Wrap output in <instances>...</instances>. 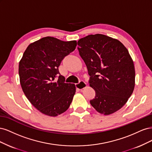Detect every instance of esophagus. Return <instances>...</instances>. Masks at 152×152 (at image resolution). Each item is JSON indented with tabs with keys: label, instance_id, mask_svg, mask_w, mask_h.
<instances>
[{
	"label": "esophagus",
	"instance_id": "34e87169",
	"mask_svg": "<svg viewBox=\"0 0 152 152\" xmlns=\"http://www.w3.org/2000/svg\"><path fill=\"white\" fill-rule=\"evenodd\" d=\"M75 87L77 89H79V90H82L87 87V84L84 81H80L79 83L75 84Z\"/></svg>",
	"mask_w": 152,
	"mask_h": 152
}]
</instances>
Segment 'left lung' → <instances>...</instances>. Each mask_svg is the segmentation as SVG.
<instances>
[{
  "instance_id": "8db88e82",
  "label": "left lung",
  "mask_w": 152,
  "mask_h": 152,
  "mask_svg": "<svg viewBox=\"0 0 152 152\" xmlns=\"http://www.w3.org/2000/svg\"><path fill=\"white\" fill-rule=\"evenodd\" d=\"M78 45L90 75L89 85L96 92L91 104L106 115L117 112L135 86L134 63L128 50L119 40L103 34L87 35Z\"/></svg>"
}]
</instances>
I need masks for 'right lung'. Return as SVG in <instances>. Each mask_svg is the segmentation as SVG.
<instances>
[{"mask_svg": "<svg viewBox=\"0 0 152 152\" xmlns=\"http://www.w3.org/2000/svg\"><path fill=\"white\" fill-rule=\"evenodd\" d=\"M76 46V40L65 42L46 37L30 44L20 61L23 91L32 105L46 115L63 113L72 102L75 86L65 83L58 67Z\"/></svg>", "mask_w": 152, "mask_h": 152, "instance_id": "add662e5", "label": "right lung"}]
</instances>
